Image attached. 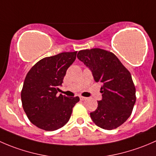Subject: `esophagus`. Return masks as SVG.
Listing matches in <instances>:
<instances>
[{
	"label": "esophagus",
	"instance_id": "34e87169",
	"mask_svg": "<svg viewBox=\"0 0 156 156\" xmlns=\"http://www.w3.org/2000/svg\"><path fill=\"white\" fill-rule=\"evenodd\" d=\"M80 99H81V100H85L86 99H87V97H82V96H80Z\"/></svg>",
	"mask_w": 156,
	"mask_h": 156
}]
</instances>
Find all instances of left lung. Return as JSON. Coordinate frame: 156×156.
I'll return each instance as SVG.
<instances>
[{
  "mask_svg": "<svg viewBox=\"0 0 156 156\" xmlns=\"http://www.w3.org/2000/svg\"><path fill=\"white\" fill-rule=\"evenodd\" d=\"M77 57L101 82L102 100L90 118L105 130L117 128L130 116L136 102V89L130 72L112 52L100 48L82 50Z\"/></svg>",
  "mask_w": 156,
  "mask_h": 156,
  "instance_id": "8db88e82",
  "label": "left lung"
}]
</instances>
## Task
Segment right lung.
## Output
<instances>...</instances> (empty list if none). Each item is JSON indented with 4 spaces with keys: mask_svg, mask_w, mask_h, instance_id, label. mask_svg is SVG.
I'll list each match as a JSON object with an SVG mask.
<instances>
[{
    "mask_svg": "<svg viewBox=\"0 0 156 156\" xmlns=\"http://www.w3.org/2000/svg\"><path fill=\"white\" fill-rule=\"evenodd\" d=\"M77 51L64 52L41 59L25 78L21 100L30 122L42 130L52 131L69 122L79 97L57 95L67 69L76 59Z\"/></svg>",
    "mask_w": 156,
    "mask_h": 156,
    "instance_id": "obj_1",
    "label": "right lung"
}]
</instances>
